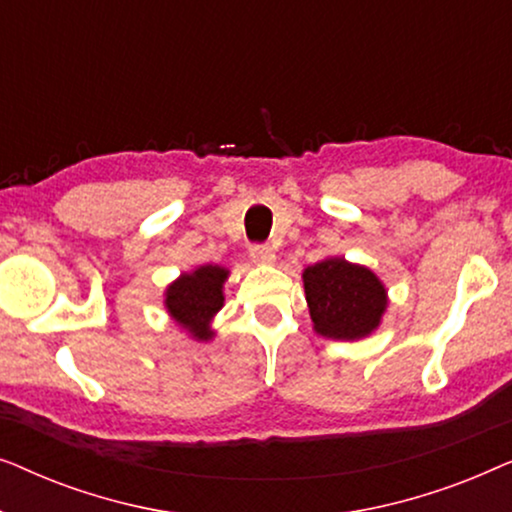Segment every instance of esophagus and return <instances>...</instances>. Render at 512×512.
<instances>
[{"label": "esophagus", "mask_w": 512, "mask_h": 512, "mask_svg": "<svg viewBox=\"0 0 512 512\" xmlns=\"http://www.w3.org/2000/svg\"><path fill=\"white\" fill-rule=\"evenodd\" d=\"M249 256H251V261L258 265L275 263V251H272L268 244H254V247L249 249Z\"/></svg>", "instance_id": "obj_1"}]
</instances>
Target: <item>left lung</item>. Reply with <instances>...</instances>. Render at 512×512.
<instances>
[{
    "label": "left lung",
    "instance_id": "1",
    "mask_svg": "<svg viewBox=\"0 0 512 512\" xmlns=\"http://www.w3.org/2000/svg\"><path fill=\"white\" fill-rule=\"evenodd\" d=\"M303 284L314 331L324 338H366L387 310V289L375 272L340 256L307 265Z\"/></svg>",
    "mask_w": 512,
    "mask_h": 512
}]
</instances>
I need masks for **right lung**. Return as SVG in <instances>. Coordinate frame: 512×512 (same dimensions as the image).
<instances>
[{"instance_id": "right-lung-1", "label": "right lung", "mask_w": 512, "mask_h": 512, "mask_svg": "<svg viewBox=\"0 0 512 512\" xmlns=\"http://www.w3.org/2000/svg\"><path fill=\"white\" fill-rule=\"evenodd\" d=\"M228 270L221 265H200L184 272L165 289V307L170 317L191 333L193 340H212V319L223 307V282Z\"/></svg>"}]
</instances>
